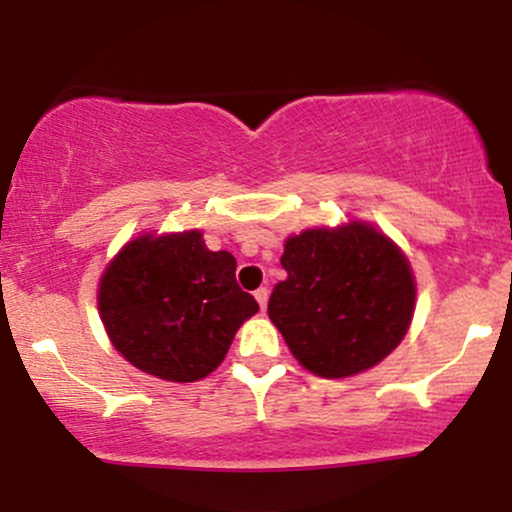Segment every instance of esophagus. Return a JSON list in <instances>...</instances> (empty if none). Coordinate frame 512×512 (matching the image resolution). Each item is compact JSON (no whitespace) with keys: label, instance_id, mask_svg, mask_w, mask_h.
<instances>
[{"label":"esophagus","instance_id":"obj_1","mask_svg":"<svg viewBox=\"0 0 512 512\" xmlns=\"http://www.w3.org/2000/svg\"><path fill=\"white\" fill-rule=\"evenodd\" d=\"M255 298H257V303H260V308L264 310V308H267V301H269V291L262 286V289L255 291Z\"/></svg>","mask_w":512,"mask_h":512}]
</instances>
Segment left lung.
I'll return each mask as SVG.
<instances>
[{
	"instance_id": "left-lung-1",
	"label": "left lung",
	"mask_w": 512,
	"mask_h": 512,
	"mask_svg": "<svg viewBox=\"0 0 512 512\" xmlns=\"http://www.w3.org/2000/svg\"><path fill=\"white\" fill-rule=\"evenodd\" d=\"M267 313L298 363L322 378L373 368L402 342L416 286L397 245L366 223L286 240Z\"/></svg>"
}]
</instances>
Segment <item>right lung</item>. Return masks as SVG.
<instances>
[{"mask_svg": "<svg viewBox=\"0 0 512 512\" xmlns=\"http://www.w3.org/2000/svg\"><path fill=\"white\" fill-rule=\"evenodd\" d=\"M98 310L132 366L195 383L226 356L238 327L260 310L236 281V257L211 252L202 233L142 236L105 269Z\"/></svg>", "mask_w": 512, "mask_h": 512, "instance_id": "right-lung-1", "label": "right lung"}]
</instances>
